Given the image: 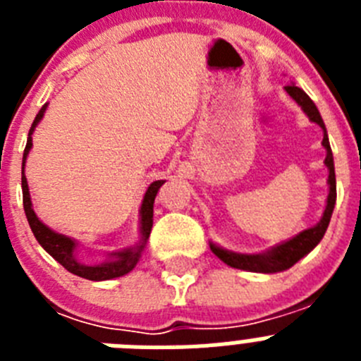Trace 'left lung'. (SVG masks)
<instances>
[{"instance_id": "1", "label": "left lung", "mask_w": 361, "mask_h": 361, "mask_svg": "<svg viewBox=\"0 0 361 361\" xmlns=\"http://www.w3.org/2000/svg\"><path fill=\"white\" fill-rule=\"evenodd\" d=\"M286 92L295 99L296 103L302 106L305 116L309 117V121L317 123L322 130H324V141L322 146L325 148L327 155H325V166L329 170V178H327V184H329V195H327V204H325L324 215H322L320 222L312 228L304 229L302 233H298L296 237L289 238V240L282 242V244H276L275 247L264 251V253H235V251L224 250L220 245L209 242V247H212L213 253L222 260L228 266L235 267V269L242 271H251V273H280V271H286L289 267L295 266L300 258H304L305 255L311 253L314 247L318 245V242L324 238L325 231H327V226L331 222V215H333L334 204H336V175H334V161H333V152H331L329 137H327V130H325L324 119H322L320 111H318L317 104L312 103L309 95L305 94L302 88L295 86V82L286 86Z\"/></svg>"}]
</instances>
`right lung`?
Listing matches in <instances>:
<instances>
[{
	"mask_svg": "<svg viewBox=\"0 0 361 361\" xmlns=\"http://www.w3.org/2000/svg\"><path fill=\"white\" fill-rule=\"evenodd\" d=\"M49 104H43V108L39 110V114L36 116L34 123L30 126V132H28L27 146H25L23 153V166H21V188H23V208L25 215H27L28 226H30L32 233L36 240L39 242L41 247H43L47 253L52 258H56L57 262L61 264L66 271L73 273V275L81 276L86 280H94V282H101V280H111L119 279V276L126 275L133 267L137 266V262L141 260V255L145 251V245L148 242L149 231H152L153 226V202H155V197H157V191L166 180H155L148 186L145 197H142L141 209H139V220H141V226H139V231H141V240L137 242L133 247L128 250H121L116 253H110L108 260H104L103 264H82L78 258L75 251H78V242L73 238L61 235V233H56L54 229H50L49 226L43 224L39 219H37L36 212L32 208L30 193H28V183L27 177H25V162H27L28 152L32 149V133L36 130V126L39 124V121L43 119L44 111H47Z\"/></svg>",
	"mask_w": 361,
	"mask_h": 361,
	"instance_id": "obj_1",
	"label": "right lung"
}]
</instances>
